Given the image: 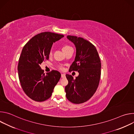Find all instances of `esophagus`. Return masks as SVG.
Masks as SVG:
<instances>
[{
  "instance_id": "obj_1",
  "label": "esophagus",
  "mask_w": 134,
  "mask_h": 134,
  "mask_svg": "<svg viewBox=\"0 0 134 134\" xmlns=\"http://www.w3.org/2000/svg\"><path fill=\"white\" fill-rule=\"evenodd\" d=\"M66 77L65 74H62V78H65Z\"/></svg>"
}]
</instances>
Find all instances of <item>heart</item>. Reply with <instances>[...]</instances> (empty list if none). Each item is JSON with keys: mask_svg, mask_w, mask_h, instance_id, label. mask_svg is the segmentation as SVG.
<instances>
[{"mask_svg": "<svg viewBox=\"0 0 134 134\" xmlns=\"http://www.w3.org/2000/svg\"><path fill=\"white\" fill-rule=\"evenodd\" d=\"M72 48L70 46H68V45H67V44H65V45H64L62 47V50L64 52H66L67 51H68L69 49ZM52 54V51H50V55H51Z\"/></svg>", "mask_w": 134, "mask_h": 134, "instance_id": "1", "label": "heart"}]
</instances>
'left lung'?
<instances>
[{
	"mask_svg": "<svg viewBox=\"0 0 134 134\" xmlns=\"http://www.w3.org/2000/svg\"><path fill=\"white\" fill-rule=\"evenodd\" d=\"M76 47V56L69 70L77 71L79 76L75 79L66 74L68 84L65 86L66 96L75 104L88 100L96 92L101 77V63L95 47L82 37L67 36Z\"/></svg>",
	"mask_w": 134,
	"mask_h": 134,
	"instance_id": "obj_1",
	"label": "left lung"
}]
</instances>
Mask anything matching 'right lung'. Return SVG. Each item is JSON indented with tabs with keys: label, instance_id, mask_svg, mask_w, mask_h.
<instances>
[{
	"label": "right lung",
	"instance_id": "right-lung-1",
	"mask_svg": "<svg viewBox=\"0 0 134 134\" xmlns=\"http://www.w3.org/2000/svg\"><path fill=\"white\" fill-rule=\"evenodd\" d=\"M64 36L42 32L33 37L22 49L17 67L18 77L24 92L34 101L42 102L50 98L61 77L57 70L45 74L40 65L49 59L53 43Z\"/></svg>",
	"mask_w": 134,
	"mask_h": 134
}]
</instances>
